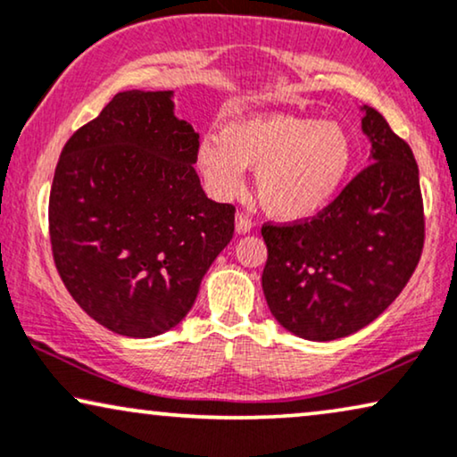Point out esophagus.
Wrapping results in <instances>:
<instances>
[{
  "mask_svg": "<svg viewBox=\"0 0 457 457\" xmlns=\"http://www.w3.org/2000/svg\"><path fill=\"white\" fill-rule=\"evenodd\" d=\"M251 229H253L251 219H248L245 212H238V215H236V234L245 236V234L251 232Z\"/></svg>",
  "mask_w": 457,
  "mask_h": 457,
  "instance_id": "1",
  "label": "esophagus"
}]
</instances>
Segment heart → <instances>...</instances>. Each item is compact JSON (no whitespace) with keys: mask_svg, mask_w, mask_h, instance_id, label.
I'll list each match as a JSON object with an SVG mask.
<instances>
[{"mask_svg":"<svg viewBox=\"0 0 457 457\" xmlns=\"http://www.w3.org/2000/svg\"><path fill=\"white\" fill-rule=\"evenodd\" d=\"M355 148L337 120L282 112L245 114L196 150V169L217 200L238 196L245 169H257L259 200L271 217L303 223L320 217L349 179Z\"/></svg>","mask_w":457,"mask_h":457,"instance_id":"heart-1","label":"heart"}]
</instances>
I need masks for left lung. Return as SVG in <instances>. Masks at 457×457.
<instances>
[{"instance_id":"1","label":"left lung","mask_w":457,"mask_h":457,"mask_svg":"<svg viewBox=\"0 0 457 457\" xmlns=\"http://www.w3.org/2000/svg\"><path fill=\"white\" fill-rule=\"evenodd\" d=\"M363 171L328 211L296 225H265L263 295L278 324L295 337L328 343L374 321L416 270L424 242L416 158L370 106Z\"/></svg>"}]
</instances>
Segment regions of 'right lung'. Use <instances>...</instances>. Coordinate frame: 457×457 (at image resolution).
Masks as SVG:
<instances>
[{
	"label": "right lung",
	"mask_w": 457,
	"mask_h": 457,
	"mask_svg": "<svg viewBox=\"0 0 457 457\" xmlns=\"http://www.w3.org/2000/svg\"><path fill=\"white\" fill-rule=\"evenodd\" d=\"M198 133L173 91H119L72 133L50 194L54 261L89 318L129 338L179 324L234 236V206L206 198Z\"/></svg>",
	"instance_id": "1"
}]
</instances>
